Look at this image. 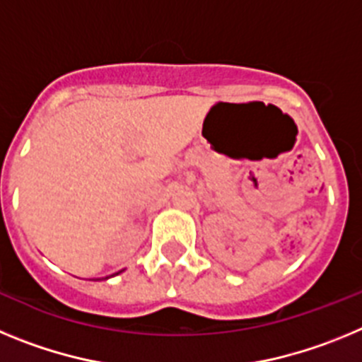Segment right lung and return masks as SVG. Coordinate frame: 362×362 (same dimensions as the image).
I'll return each instance as SVG.
<instances>
[{"instance_id":"add662e5","label":"right lung","mask_w":362,"mask_h":362,"mask_svg":"<svg viewBox=\"0 0 362 362\" xmlns=\"http://www.w3.org/2000/svg\"><path fill=\"white\" fill-rule=\"evenodd\" d=\"M121 272H123V270H119L117 274H121ZM117 274H112V276H108V277H114V276H117ZM108 277H101V279H108ZM94 281H99V279H94Z\"/></svg>"}]
</instances>
